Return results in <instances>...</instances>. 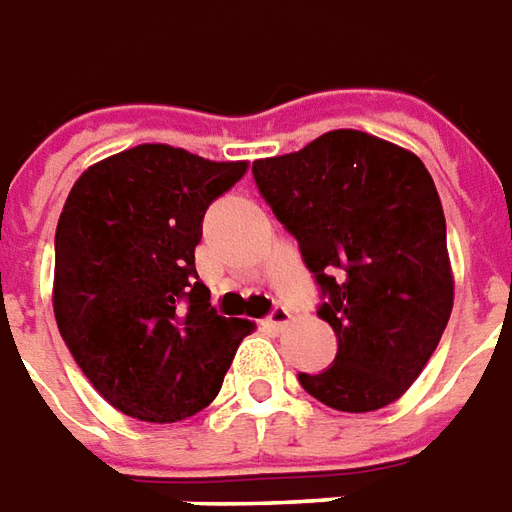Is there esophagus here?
<instances>
[{"label": "esophagus", "mask_w": 512, "mask_h": 512, "mask_svg": "<svg viewBox=\"0 0 512 512\" xmlns=\"http://www.w3.org/2000/svg\"><path fill=\"white\" fill-rule=\"evenodd\" d=\"M289 322H292V314H289L286 308L275 306L273 314H270V317L264 320V325H270V328H286Z\"/></svg>", "instance_id": "1"}]
</instances>
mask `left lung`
I'll use <instances>...</instances> for the list:
<instances>
[{
	"label": "left lung",
	"mask_w": 512,
	"mask_h": 512,
	"mask_svg": "<svg viewBox=\"0 0 512 512\" xmlns=\"http://www.w3.org/2000/svg\"><path fill=\"white\" fill-rule=\"evenodd\" d=\"M253 179L297 239L320 284L317 317L336 358L300 386L328 408L366 413L400 400L436 353L455 281L447 220L422 159L355 129L284 157L256 159Z\"/></svg>",
	"instance_id": "1"
}]
</instances>
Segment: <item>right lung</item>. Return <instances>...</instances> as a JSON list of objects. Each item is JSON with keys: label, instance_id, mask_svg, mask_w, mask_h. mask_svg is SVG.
<instances>
[{"label": "right lung", "instance_id": "1", "mask_svg": "<svg viewBox=\"0 0 512 512\" xmlns=\"http://www.w3.org/2000/svg\"><path fill=\"white\" fill-rule=\"evenodd\" d=\"M248 162L143 143L90 165L54 234V320L85 378L140 422H181L223 386L253 322L209 306L195 245Z\"/></svg>", "mask_w": 512, "mask_h": 512}]
</instances>
